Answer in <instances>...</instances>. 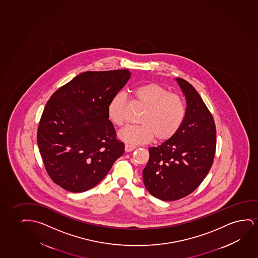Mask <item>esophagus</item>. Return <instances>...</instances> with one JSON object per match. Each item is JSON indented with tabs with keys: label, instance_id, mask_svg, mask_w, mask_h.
Masks as SVG:
<instances>
[{
	"label": "esophagus",
	"instance_id": "34e87169",
	"mask_svg": "<svg viewBox=\"0 0 258 258\" xmlns=\"http://www.w3.org/2000/svg\"><path fill=\"white\" fill-rule=\"evenodd\" d=\"M136 146L132 145H125V152H130L134 151Z\"/></svg>",
	"mask_w": 258,
	"mask_h": 258
}]
</instances>
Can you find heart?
Returning a JSON list of instances; mask_svg holds the SVG:
<instances>
[{"label":"heart","instance_id":"obj_1","mask_svg":"<svg viewBox=\"0 0 258 258\" xmlns=\"http://www.w3.org/2000/svg\"><path fill=\"white\" fill-rule=\"evenodd\" d=\"M135 99L145 106L138 125H127L118 132V138L130 145L146 144L156 137L159 141L173 138L183 122L186 113L181 96L169 92L163 85L149 83L138 86L132 92ZM127 99L124 92H118L110 99L107 115L112 123H123Z\"/></svg>","mask_w":258,"mask_h":258}]
</instances>
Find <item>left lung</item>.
Masks as SVG:
<instances>
[{"label": "left lung", "instance_id": "left-lung-1", "mask_svg": "<svg viewBox=\"0 0 258 258\" xmlns=\"http://www.w3.org/2000/svg\"><path fill=\"white\" fill-rule=\"evenodd\" d=\"M187 103L183 122L173 138L149 148L143 171L150 194L174 201L191 194L205 180L215 156L216 127L212 113L196 89L176 78Z\"/></svg>", "mask_w": 258, "mask_h": 258}]
</instances>
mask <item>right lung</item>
<instances>
[{
	"label": "right lung",
	"mask_w": 258,
	"mask_h": 258,
	"mask_svg": "<svg viewBox=\"0 0 258 258\" xmlns=\"http://www.w3.org/2000/svg\"><path fill=\"white\" fill-rule=\"evenodd\" d=\"M127 70L87 71L58 89L46 103L37 141L54 183L73 193L99 183L124 144L107 115L110 99L131 78Z\"/></svg>",
	"instance_id": "obj_1"
}]
</instances>
